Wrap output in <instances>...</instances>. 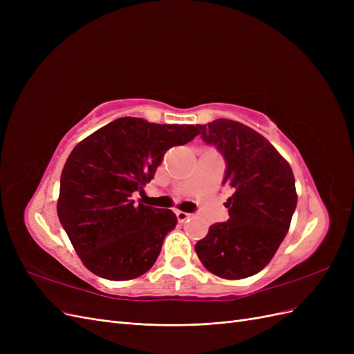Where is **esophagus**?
Masks as SVG:
<instances>
[{"mask_svg":"<svg viewBox=\"0 0 354 354\" xmlns=\"http://www.w3.org/2000/svg\"><path fill=\"white\" fill-rule=\"evenodd\" d=\"M176 216H177V220H178V223H185L187 218H190L192 214H189V212H185V211H176Z\"/></svg>","mask_w":354,"mask_h":354,"instance_id":"1","label":"esophagus"}]
</instances>
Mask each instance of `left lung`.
Segmentation results:
<instances>
[{"instance_id": "left-lung-1", "label": "left lung", "mask_w": 354, "mask_h": 354, "mask_svg": "<svg viewBox=\"0 0 354 354\" xmlns=\"http://www.w3.org/2000/svg\"><path fill=\"white\" fill-rule=\"evenodd\" d=\"M198 128L226 160L223 185L233 195L226 202L229 220L212 224L195 251L211 273L243 279L263 270L285 239L297 207L295 178L283 156L252 128L224 118Z\"/></svg>"}]
</instances>
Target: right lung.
I'll use <instances>...</instances> for the list:
<instances>
[{"label":"right lung","instance_id":"obj_1","mask_svg":"<svg viewBox=\"0 0 354 354\" xmlns=\"http://www.w3.org/2000/svg\"><path fill=\"white\" fill-rule=\"evenodd\" d=\"M199 134L194 125L147 122L124 116L84 138L60 176L57 216L90 272L109 281H130L155 264L168 232L171 209L136 205L169 147Z\"/></svg>","mask_w":354,"mask_h":354}]
</instances>
